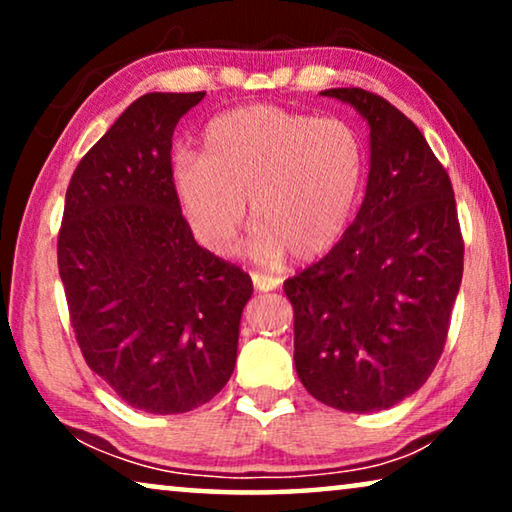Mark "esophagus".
I'll use <instances>...</instances> for the list:
<instances>
[{"instance_id":"obj_1","label":"esophagus","mask_w":512,"mask_h":512,"mask_svg":"<svg viewBox=\"0 0 512 512\" xmlns=\"http://www.w3.org/2000/svg\"><path fill=\"white\" fill-rule=\"evenodd\" d=\"M251 282H254L256 291H275L279 289V279L272 275H263V272H251Z\"/></svg>"}]
</instances>
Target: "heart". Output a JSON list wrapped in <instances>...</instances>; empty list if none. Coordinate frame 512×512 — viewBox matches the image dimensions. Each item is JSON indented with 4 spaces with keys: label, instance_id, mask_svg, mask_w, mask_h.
Wrapping results in <instances>:
<instances>
[{
    "label": "heart",
    "instance_id": "obj_1",
    "mask_svg": "<svg viewBox=\"0 0 512 512\" xmlns=\"http://www.w3.org/2000/svg\"><path fill=\"white\" fill-rule=\"evenodd\" d=\"M363 179L366 146L352 125L272 104L212 118L202 156H181L172 170L188 226L216 256L237 249L251 200V251L261 261L286 251L296 261H314L338 247Z\"/></svg>",
    "mask_w": 512,
    "mask_h": 512
}]
</instances>
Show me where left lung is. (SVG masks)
<instances>
[{
    "mask_svg": "<svg viewBox=\"0 0 512 512\" xmlns=\"http://www.w3.org/2000/svg\"><path fill=\"white\" fill-rule=\"evenodd\" d=\"M321 95L368 121L370 172L338 247L284 282L293 361L317 401L375 412L415 394L436 368L464 275V237L452 181L403 111L363 88Z\"/></svg>",
    "mask_w": 512,
    "mask_h": 512,
    "instance_id": "1",
    "label": "left lung"
}]
</instances>
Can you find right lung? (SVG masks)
I'll list each match as a JSON object with an SVG mask.
<instances>
[{"mask_svg":"<svg viewBox=\"0 0 512 512\" xmlns=\"http://www.w3.org/2000/svg\"><path fill=\"white\" fill-rule=\"evenodd\" d=\"M205 93H146L76 165L58 233L69 321L88 368L125 403L177 415L235 368L254 284L202 249L172 188V135Z\"/></svg>","mask_w":512,"mask_h":512,"instance_id":"add662e5","label":"right lung"}]
</instances>
